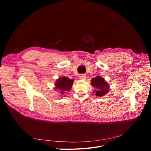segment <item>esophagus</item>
Here are the masks:
<instances>
[{
  "label": "esophagus",
  "instance_id": "34e87169",
  "mask_svg": "<svg viewBox=\"0 0 151 151\" xmlns=\"http://www.w3.org/2000/svg\"><path fill=\"white\" fill-rule=\"evenodd\" d=\"M79 77L81 79H83V80H84L86 78V76L84 75V74H81L79 76Z\"/></svg>",
  "mask_w": 151,
  "mask_h": 151
}]
</instances>
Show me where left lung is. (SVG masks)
<instances>
[{
	"label": "left lung",
	"instance_id": "1",
	"mask_svg": "<svg viewBox=\"0 0 151 151\" xmlns=\"http://www.w3.org/2000/svg\"><path fill=\"white\" fill-rule=\"evenodd\" d=\"M91 84L96 88L93 92L97 96H104L109 92V86L102 77L98 76L94 77L91 80Z\"/></svg>",
	"mask_w": 151,
	"mask_h": 151
}]
</instances>
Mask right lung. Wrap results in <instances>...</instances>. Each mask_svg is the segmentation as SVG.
Listing matches in <instances>:
<instances>
[{"mask_svg": "<svg viewBox=\"0 0 151 151\" xmlns=\"http://www.w3.org/2000/svg\"><path fill=\"white\" fill-rule=\"evenodd\" d=\"M73 83H74V80L63 76L56 80L55 83V89L59 90L61 95H65V93L71 89Z\"/></svg>", "mask_w": 151, "mask_h": 151, "instance_id": "1", "label": "right lung"}]
</instances>
